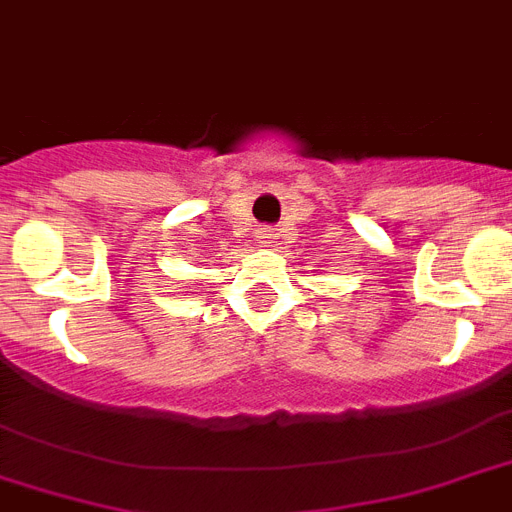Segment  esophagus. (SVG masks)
Segmentation results:
<instances>
[{"mask_svg": "<svg viewBox=\"0 0 512 512\" xmlns=\"http://www.w3.org/2000/svg\"><path fill=\"white\" fill-rule=\"evenodd\" d=\"M263 239H268V236H263Z\"/></svg>", "mask_w": 512, "mask_h": 512, "instance_id": "obj_1", "label": "esophagus"}]
</instances>
